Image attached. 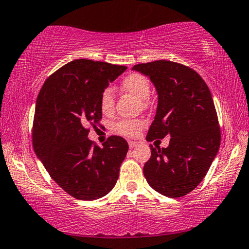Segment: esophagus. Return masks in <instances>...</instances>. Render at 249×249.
Masks as SVG:
<instances>
[{
    "mask_svg": "<svg viewBox=\"0 0 249 249\" xmlns=\"http://www.w3.org/2000/svg\"><path fill=\"white\" fill-rule=\"evenodd\" d=\"M138 145V142H135V141H131V140H129L128 141V146L131 149H133V148H135V146Z\"/></svg>",
    "mask_w": 249,
    "mask_h": 249,
    "instance_id": "34e87169",
    "label": "esophagus"
}]
</instances>
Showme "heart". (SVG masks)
<instances>
[{
  "instance_id": "1",
  "label": "heart",
  "mask_w": 249,
  "mask_h": 249,
  "mask_svg": "<svg viewBox=\"0 0 249 249\" xmlns=\"http://www.w3.org/2000/svg\"><path fill=\"white\" fill-rule=\"evenodd\" d=\"M122 89L129 92L142 100L143 105H148V97L150 94V81L144 75L140 73H129L122 80ZM100 109L104 114L110 115L115 109V96L111 88H106L100 93L99 98ZM145 126L143 120H120L113 124V131L125 136H136Z\"/></svg>"
}]
</instances>
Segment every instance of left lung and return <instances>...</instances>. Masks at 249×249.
Wrapping results in <instances>:
<instances>
[{
  "mask_svg": "<svg viewBox=\"0 0 249 249\" xmlns=\"http://www.w3.org/2000/svg\"><path fill=\"white\" fill-rule=\"evenodd\" d=\"M133 70L148 75L158 92L146 141L171 136L167 148L150 146L151 157L143 174L158 193L183 197L203 180L220 146L212 94L201 75L180 63L160 59L136 64Z\"/></svg>",
  "mask_w": 249,
  "mask_h": 249,
  "instance_id": "8db88e82",
  "label": "left lung"
}]
</instances>
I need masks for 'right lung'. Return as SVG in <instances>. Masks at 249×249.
<instances>
[{"label": "right lung", "mask_w": 249, "mask_h": 249, "mask_svg": "<svg viewBox=\"0 0 249 249\" xmlns=\"http://www.w3.org/2000/svg\"><path fill=\"white\" fill-rule=\"evenodd\" d=\"M124 65L74 59L44 82L33 123V145L54 181L72 197L92 201L113 190L128 151L122 136L111 135L104 148L90 141V125L103 117L99 98Z\"/></svg>", "instance_id": "add662e5"}]
</instances>
